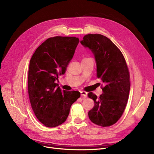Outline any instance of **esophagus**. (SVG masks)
Masks as SVG:
<instances>
[{
    "instance_id": "1",
    "label": "esophagus",
    "mask_w": 154,
    "mask_h": 154,
    "mask_svg": "<svg viewBox=\"0 0 154 154\" xmlns=\"http://www.w3.org/2000/svg\"><path fill=\"white\" fill-rule=\"evenodd\" d=\"M80 94H81V96L82 97H86L87 96V92H85V91H81L80 92Z\"/></svg>"
}]
</instances>
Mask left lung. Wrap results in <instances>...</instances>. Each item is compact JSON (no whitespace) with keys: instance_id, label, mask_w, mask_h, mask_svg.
Segmentation results:
<instances>
[{"instance_id":"1","label":"left lung","mask_w":154,"mask_h":154,"mask_svg":"<svg viewBox=\"0 0 154 154\" xmlns=\"http://www.w3.org/2000/svg\"><path fill=\"white\" fill-rule=\"evenodd\" d=\"M80 43L94 54L97 77L104 83L99 98L88 92V97L94 101L88 118L97 125L109 127L121 118L128 101L130 83L127 63L117 46L103 35H87Z\"/></svg>"}]
</instances>
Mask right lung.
<instances>
[{
	"instance_id": "obj_1",
	"label": "right lung",
	"mask_w": 154,
	"mask_h": 154,
	"mask_svg": "<svg viewBox=\"0 0 154 154\" xmlns=\"http://www.w3.org/2000/svg\"><path fill=\"white\" fill-rule=\"evenodd\" d=\"M79 42L76 37L49 38L36 49L30 60V103L37 119L47 127L66 122L71 105L80 97V92L62 91L55 83L66 72Z\"/></svg>"
}]
</instances>
